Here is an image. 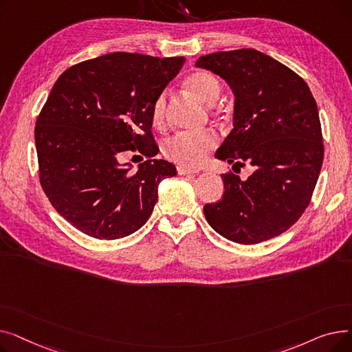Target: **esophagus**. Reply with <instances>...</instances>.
I'll list each match as a JSON object with an SVG mask.
<instances>
[{
	"instance_id": "34e87169",
	"label": "esophagus",
	"mask_w": 352,
	"mask_h": 352,
	"mask_svg": "<svg viewBox=\"0 0 352 352\" xmlns=\"http://www.w3.org/2000/svg\"><path fill=\"white\" fill-rule=\"evenodd\" d=\"M178 174L179 175H188V174H198L197 170H190V168H186V166H178L177 168Z\"/></svg>"
}]
</instances>
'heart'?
Wrapping results in <instances>:
<instances>
[{
  "mask_svg": "<svg viewBox=\"0 0 352 352\" xmlns=\"http://www.w3.org/2000/svg\"><path fill=\"white\" fill-rule=\"evenodd\" d=\"M186 88L195 98L212 104L221 92V85L214 74L208 71H195L186 80ZM165 96L160 94L151 108V120L157 126L165 121ZM215 137L211 133L188 134L181 133L166 138L161 150L164 157L179 164L181 166H198L206 161L207 155L214 150Z\"/></svg>",
  "mask_w": 352,
  "mask_h": 352,
  "instance_id": "1",
  "label": "heart"
}]
</instances>
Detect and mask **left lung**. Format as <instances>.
Masks as SVG:
<instances>
[{
	"instance_id": "8db88e82",
	"label": "left lung",
	"mask_w": 352,
	"mask_h": 352,
	"mask_svg": "<svg viewBox=\"0 0 352 352\" xmlns=\"http://www.w3.org/2000/svg\"><path fill=\"white\" fill-rule=\"evenodd\" d=\"M195 67L223 78L234 94L232 129L215 158L254 173L224 174V195L207 204L208 224L232 243L267 241L297 223L309 204L324 160L318 107L307 82L252 48L199 57Z\"/></svg>"
}]
</instances>
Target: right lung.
<instances>
[{"mask_svg": "<svg viewBox=\"0 0 352 352\" xmlns=\"http://www.w3.org/2000/svg\"><path fill=\"white\" fill-rule=\"evenodd\" d=\"M184 57L113 52L64 71L35 124L40 182L71 226L98 239L140 230L158 201L160 182L175 165L146 160L131 173L122 153L155 157L151 108Z\"/></svg>", "mask_w": 352, "mask_h": 352, "instance_id": "right-lung-1", "label": "right lung"}]
</instances>
